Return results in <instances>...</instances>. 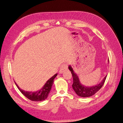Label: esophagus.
<instances>
[{
    "label": "esophagus",
    "mask_w": 123,
    "mask_h": 123,
    "mask_svg": "<svg viewBox=\"0 0 123 123\" xmlns=\"http://www.w3.org/2000/svg\"><path fill=\"white\" fill-rule=\"evenodd\" d=\"M68 64L67 63H65V64H62V65L61 66L60 68V70L59 71V73H62L68 69Z\"/></svg>",
    "instance_id": "1"
}]
</instances>
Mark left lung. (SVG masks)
I'll return each instance as SVG.
<instances>
[{"label":"left lung","instance_id":"left-lung-1","mask_svg":"<svg viewBox=\"0 0 123 123\" xmlns=\"http://www.w3.org/2000/svg\"><path fill=\"white\" fill-rule=\"evenodd\" d=\"M109 61V59H108ZM69 69L71 72L73 79V83L72 84V88L76 93L80 97L87 98L90 97L95 94L99 89L101 88L105 83L107 76L103 79L102 82L99 84L92 87H86L80 82L79 77L77 74L74 72L71 66H69Z\"/></svg>","mask_w":123,"mask_h":123}]
</instances>
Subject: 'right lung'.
<instances>
[{"label":"right lung","instance_id":"1","mask_svg":"<svg viewBox=\"0 0 123 123\" xmlns=\"http://www.w3.org/2000/svg\"><path fill=\"white\" fill-rule=\"evenodd\" d=\"M57 74H55L54 75L48 80L47 83L44 85V86L40 89V90L36 91V92H28L25 91L21 89L16 84V86L18 89H19V91L21 92V93L24 95H25L26 98L28 99H30L32 101H36V102H40L43 101V100L46 99L49 95L50 90L51 89L53 83L54 79L55 77L57 76Z\"/></svg>","mask_w":123,"mask_h":123}]
</instances>
